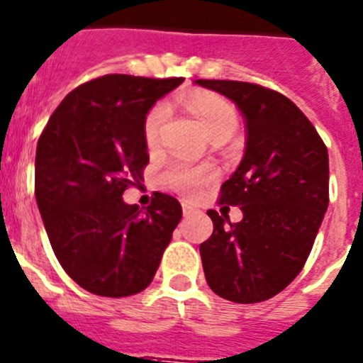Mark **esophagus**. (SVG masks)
Masks as SVG:
<instances>
[{"label":"esophagus","instance_id":"34e87169","mask_svg":"<svg viewBox=\"0 0 363 363\" xmlns=\"http://www.w3.org/2000/svg\"><path fill=\"white\" fill-rule=\"evenodd\" d=\"M182 211H184V216H191L194 214V212H198V208L192 207V205L187 203V201H184V203H182Z\"/></svg>","mask_w":363,"mask_h":363}]
</instances>
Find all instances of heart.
Instances as JSON below:
<instances>
[{"label": "heart", "mask_w": 363, "mask_h": 363, "mask_svg": "<svg viewBox=\"0 0 363 363\" xmlns=\"http://www.w3.org/2000/svg\"><path fill=\"white\" fill-rule=\"evenodd\" d=\"M185 106L201 122L207 135L211 136V140L216 136H232V133L238 129V115L232 109V106H228L221 99L203 95V93H194V95H189L185 99ZM167 116L169 108L165 104L155 106L145 116L144 136L149 149H155L158 145L160 135H162ZM208 178H211V172L205 171V169L189 167L184 164L171 165L164 172V184L174 191L182 192L184 196L198 194L201 187L208 182Z\"/></svg>", "instance_id": "b5f03b06"}]
</instances>
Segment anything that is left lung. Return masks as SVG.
<instances>
[{"label":"left lung","instance_id":"8db88e82","mask_svg":"<svg viewBox=\"0 0 363 363\" xmlns=\"http://www.w3.org/2000/svg\"><path fill=\"white\" fill-rule=\"evenodd\" d=\"M230 99L247 122L241 164L221 185V203L242 219L208 211L214 232L199 245L205 279L227 301L254 304L282 291L302 270L329 203V156L288 97L238 81H194Z\"/></svg>","mask_w":363,"mask_h":363}]
</instances>
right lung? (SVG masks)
<instances>
[{
  "mask_svg": "<svg viewBox=\"0 0 363 363\" xmlns=\"http://www.w3.org/2000/svg\"><path fill=\"white\" fill-rule=\"evenodd\" d=\"M184 82L113 73L68 93L35 151V199L55 257L89 294L129 297L151 284L182 205L155 192L147 208L122 198L144 182L149 109Z\"/></svg>",
  "mask_w": 363,
  "mask_h": 363,
  "instance_id": "add662e5",
  "label": "right lung"
}]
</instances>
